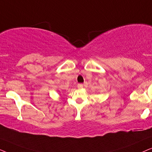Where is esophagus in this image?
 <instances>
[{"label": "esophagus", "instance_id": "obj_1", "mask_svg": "<svg viewBox=\"0 0 152 152\" xmlns=\"http://www.w3.org/2000/svg\"><path fill=\"white\" fill-rule=\"evenodd\" d=\"M77 88H83V84H77Z\"/></svg>", "mask_w": 152, "mask_h": 152}]
</instances>
